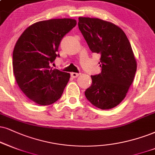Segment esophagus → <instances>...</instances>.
I'll use <instances>...</instances> for the list:
<instances>
[{
	"instance_id": "1",
	"label": "esophagus",
	"mask_w": 155,
	"mask_h": 155,
	"mask_svg": "<svg viewBox=\"0 0 155 155\" xmlns=\"http://www.w3.org/2000/svg\"><path fill=\"white\" fill-rule=\"evenodd\" d=\"M79 75H80V74L79 73H76V72H72V73H71V77L73 78H77Z\"/></svg>"
}]
</instances>
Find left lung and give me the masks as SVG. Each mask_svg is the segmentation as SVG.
Wrapping results in <instances>:
<instances>
[{
    "label": "left lung",
    "instance_id": "obj_1",
    "mask_svg": "<svg viewBox=\"0 0 155 155\" xmlns=\"http://www.w3.org/2000/svg\"><path fill=\"white\" fill-rule=\"evenodd\" d=\"M78 26L90 49L101 54L100 74L92 75L85 92L87 100L102 110L117 106L127 95L137 71V61L123 30L111 22L79 17Z\"/></svg>",
    "mask_w": 155,
    "mask_h": 155
}]
</instances>
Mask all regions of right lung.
I'll return each instance as SVG.
<instances>
[{"instance_id":"obj_1","label":"right lung","mask_w":155,"mask_h":155,"mask_svg":"<svg viewBox=\"0 0 155 155\" xmlns=\"http://www.w3.org/2000/svg\"><path fill=\"white\" fill-rule=\"evenodd\" d=\"M77 24L72 18H54L31 25L17 40L13 70L19 88L30 100L47 106L56 102L70 74L52 69L61 40Z\"/></svg>"}]
</instances>
